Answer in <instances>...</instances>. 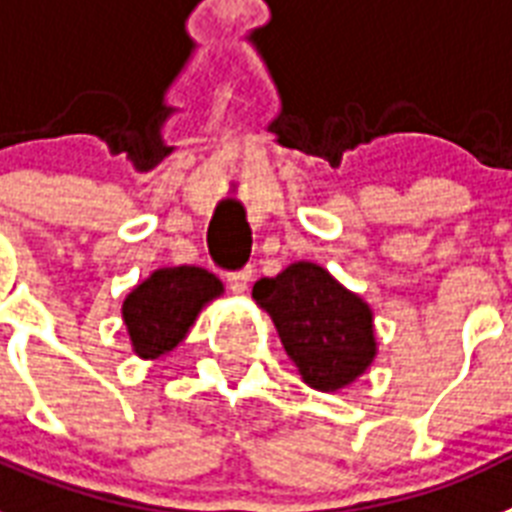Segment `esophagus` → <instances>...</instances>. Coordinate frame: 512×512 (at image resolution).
<instances>
[{
    "instance_id": "obj_1",
    "label": "esophagus",
    "mask_w": 512,
    "mask_h": 512,
    "mask_svg": "<svg viewBox=\"0 0 512 512\" xmlns=\"http://www.w3.org/2000/svg\"><path fill=\"white\" fill-rule=\"evenodd\" d=\"M227 282H230L232 293L243 295L248 290V282H251V269H240V272H232L230 277H227Z\"/></svg>"
}]
</instances>
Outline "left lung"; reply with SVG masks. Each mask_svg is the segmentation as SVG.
<instances>
[{
	"instance_id": "left-lung-1",
	"label": "left lung",
	"mask_w": 512,
	"mask_h": 512,
	"mask_svg": "<svg viewBox=\"0 0 512 512\" xmlns=\"http://www.w3.org/2000/svg\"><path fill=\"white\" fill-rule=\"evenodd\" d=\"M253 298L272 316L287 356L314 390L348 387L377 356L369 303L319 264L298 261L264 277L253 285Z\"/></svg>"
}]
</instances>
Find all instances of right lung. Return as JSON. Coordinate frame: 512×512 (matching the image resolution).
Returning a JSON list of instances; mask_svg holds the SVG:
<instances>
[{
  "mask_svg": "<svg viewBox=\"0 0 512 512\" xmlns=\"http://www.w3.org/2000/svg\"><path fill=\"white\" fill-rule=\"evenodd\" d=\"M222 282L201 266L156 269L122 303L133 350L141 358H159L185 340L198 311L217 295Z\"/></svg>",
  "mask_w": 512,
  "mask_h": 512,
  "instance_id": "right-lung-1",
  "label": "right lung"
}]
</instances>
